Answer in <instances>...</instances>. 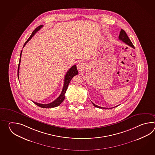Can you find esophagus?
<instances>
[{"mask_svg": "<svg viewBox=\"0 0 155 155\" xmlns=\"http://www.w3.org/2000/svg\"><path fill=\"white\" fill-rule=\"evenodd\" d=\"M77 68H78V70L80 71H82V70L84 69V68L85 67V65L84 63H80L78 64V65H77Z\"/></svg>", "mask_w": 155, "mask_h": 155, "instance_id": "esophagus-1", "label": "esophagus"}]
</instances>
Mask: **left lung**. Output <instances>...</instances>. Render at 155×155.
<instances>
[{
	"mask_svg": "<svg viewBox=\"0 0 155 155\" xmlns=\"http://www.w3.org/2000/svg\"><path fill=\"white\" fill-rule=\"evenodd\" d=\"M119 39L120 40H122V41L124 42V43H125L126 44H127V45L131 46L132 48H133L135 49V47L134 46L133 44L132 43L131 41L129 39V38L128 37V36H127V34H126L125 31V30H124L122 29L121 30V31H120V35H119ZM92 104L94 105V106L95 107H96L100 108V109H109V108H105V107H100L99 106L96 105L95 104H94L93 102H92ZM117 106H116L115 107H117ZM112 108H114V107L110 108V109H112Z\"/></svg>",
	"mask_w": 155,
	"mask_h": 155,
	"instance_id": "1",
	"label": "left lung"
}]
</instances>
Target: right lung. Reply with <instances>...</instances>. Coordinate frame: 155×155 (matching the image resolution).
Returning a JSON list of instances; mask_svg holds the SVG:
<instances>
[{
    "mask_svg": "<svg viewBox=\"0 0 155 155\" xmlns=\"http://www.w3.org/2000/svg\"><path fill=\"white\" fill-rule=\"evenodd\" d=\"M43 25H41L40 26H38L33 31V33L31 34V35H30L29 39L26 40V42L24 44V45L23 48L25 46V45H26V43H28L30 40L32 38L35 34L42 27H43ZM21 53H22V50L20 53V60H19V65H18V79H19V67H20V60H21ZM78 74V69L76 68V65H74V66H72L70 69L66 73V75L65 76V78H64V86H63V90H62V91L61 94L54 101H53L51 103L49 104H39V103H38V102H34L33 101L35 105H36L39 106L40 107H42V108H51V107H57L58 106L60 105L63 101L65 99V94L66 93V90L68 89V85L69 84L70 82L71 81V80L72 79L73 77L74 76H75L76 75Z\"/></svg>",
    "mask_w": 155,
    "mask_h": 155,
    "instance_id": "add662e5",
    "label": "right lung"
}]
</instances>
